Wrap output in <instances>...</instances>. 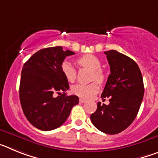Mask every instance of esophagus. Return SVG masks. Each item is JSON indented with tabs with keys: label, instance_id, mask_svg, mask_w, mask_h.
<instances>
[{
	"label": "esophagus",
	"instance_id": "1",
	"mask_svg": "<svg viewBox=\"0 0 158 158\" xmlns=\"http://www.w3.org/2000/svg\"><path fill=\"white\" fill-rule=\"evenodd\" d=\"M79 102H80L81 104H84V103H85L86 100H83V99H80V100H79Z\"/></svg>",
	"mask_w": 158,
	"mask_h": 158
}]
</instances>
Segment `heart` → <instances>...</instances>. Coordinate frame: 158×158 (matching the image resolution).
Masks as SVG:
<instances>
[{"instance_id":"b5f03b06","label":"heart","mask_w":158,"mask_h":158,"mask_svg":"<svg viewBox=\"0 0 158 158\" xmlns=\"http://www.w3.org/2000/svg\"><path fill=\"white\" fill-rule=\"evenodd\" d=\"M80 66L85 67L92 70V81L96 80L98 83H103L105 79V75L101 68V61L98 57L93 54H85L81 57L77 61ZM61 69L64 77L69 82H73L76 80L77 71L75 67L69 61H63L61 65ZM73 94L77 95L81 99H90L99 92V86L96 82L89 85L78 84L72 88Z\"/></svg>"}]
</instances>
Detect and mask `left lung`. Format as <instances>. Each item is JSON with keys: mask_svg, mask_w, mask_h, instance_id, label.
<instances>
[{"mask_svg": "<svg viewBox=\"0 0 158 158\" xmlns=\"http://www.w3.org/2000/svg\"><path fill=\"white\" fill-rule=\"evenodd\" d=\"M110 65L102 99L109 98L108 105L99 102L90 116L99 131L115 135L127 128L139 112L144 95V85L139 65L133 59L115 50L105 51Z\"/></svg>", "mask_w": 158, "mask_h": 158, "instance_id": "left-lung-1", "label": "left lung"}]
</instances>
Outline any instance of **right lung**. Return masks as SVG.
<instances>
[{"mask_svg": "<svg viewBox=\"0 0 158 158\" xmlns=\"http://www.w3.org/2000/svg\"><path fill=\"white\" fill-rule=\"evenodd\" d=\"M74 54L62 47H48L37 51L23 65L19 100L23 114L35 127L45 131L59 127L78 104V96L65 93L69 86L61 69L65 57Z\"/></svg>", "mask_w": 158, "mask_h": 158, "instance_id": "right-lung-1", "label": "right lung"}]
</instances>
